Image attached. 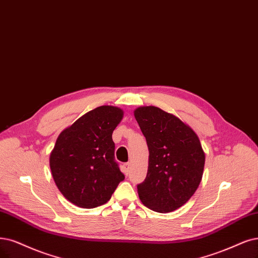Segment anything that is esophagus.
I'll return each instance as SVG.
<instances>
[{"mask_svg":"<svg viewBox=\"0 0 258 258\" xmlns=\"http://www.w3.org/2000/svg\"><path fill=\"white\" fill-rule=\"evenodd\" d=\"M130 169H131V163H125L123 164V172L126 175L130 173Z\"/></svg>","mask_w":258,"mask_h":258,"instance_id":"34e87169","label":"esophagus"}]
</instances>
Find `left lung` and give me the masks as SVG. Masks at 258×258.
<instances>
[{
    "label": "left lung",
    "instance_id": "obj_1",
    "mask_svg": "<svg viewBox=\"0 0 258 258\" xmlns=\"http://www.w3.org/2000/svg\"><path fill=\"white\" fill-rule=\"evenodd\" d=\"M149 148L146 179L137 186L142 204L157 213L183 206L201 183L205 154L194 130L155 106L134 111Z\"/></svg>",
    "mask_w": 258,
    "mask_h": 258
}]
</instances>
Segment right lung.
<instances>
[{
	"mask_svg": "<svg viewBox=\"0 0 258 258\" xmlns=\"http://www.w3.org/2000/svg\"><path fill=\"white\" fill-rule=\"evenodd\" d=\"M123 110L104 105L85 113L63 130L50 155L54 182L62 196L82 208L109 201L124 179L114 160L112 132Z\"/></svg>",
	"mask_w": 258,
	"mask_h": 258,
	"instance_id": "add662e5",
	"label": "right lung"
}]
</instances>
